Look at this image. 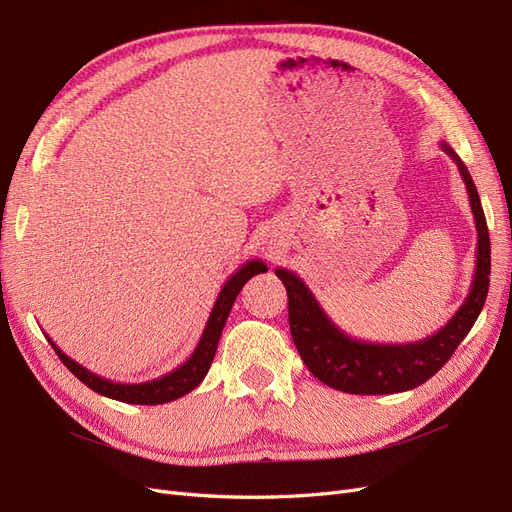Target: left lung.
I'll return each mask as SVG.
<instances>
[{
	"instance_id": "left-lung-1",
	"label": "left lung",
	"mask_w": 512,
	"mask_h": 512,
	"mask_svg": "<svg viewBox=\"0 0 512 512\" xmlns=\"http://www.w3.org/2000/svg\"><path fill=\"white\" fill-rule=\"evenodd\" d=\"M464 180L476 225V268L464 304L436 334L406 344H381L351 338L327 317L315 293L304 280L285 268H276L289 295V327L306 368L327 387L355 395H387L423 385L449 361L459 342L468 336L481 315L489 291L491 244L481 197L464 161L447 142H440Z\"/></svg>"
}]
</instances>
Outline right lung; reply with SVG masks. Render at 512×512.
Here are the masks:
<instances>
[{"mask_svg":"<svg viewBox=\"0 0 512 512\" xmlns=\"http://www.w3.org/2000/svg\"><path fill=\"white\" fill-rule=\"evenodd\" d=\"M259 272H268V266L259 259H251L242 263V266L225 280V285L219 291V298L214 302L210 317L206 321L204 332L200 336V342H197L195 351L187 361H183L178 368L172 372H166L159 378H153V381H144V383H117L110 381V378H104L100 374H95L87 370L85 366H80L78 361L65 355L59 346L48 338L55 353L65 364L76 378H80L89 389L95 393L106 395L110 400H119L125 404H142V406H155V404H166L172 400L183 398L189 391H193L197 385L204 381V376L210 370V364L214 359V353H217L219 338L225 327V321L229 317V310H232L240 289L246 285V280L253 278Z\"/></svg>","mask_w":512,"mask_h":512,"instance_id":"1","label":"right lung"}]
</instances>
